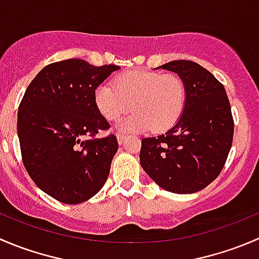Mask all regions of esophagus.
<instances>
[{"instance_id":"34e87169","label":"esophagus","mask_w":259,"mask_h":259,"mask_svg":"<svg viewBox=\"0 0 259 259\" xmlns=\"http://www.w3.org/2000/svg\"><path fill=\"white\" fill-rule=\"evenodd\" d=\"M116 138H117V142H119V144H122V142H124V140H125L126 135L122 134V133H117Z\"/></svg>"}]
</instances>
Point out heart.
<instances>
[{"instance_id": "1", "label": "heart", "mask_w": 259, "mask_h": 259, "mask_svg": "<svg viewBox=\"0 0 259 259\" xmlns=\"http://www.w3.org/2000/svg\"><path fill=\"white\" fill-rule=\"evenodd\" d=\"M95 102L102 116L110 121L134 110L121 120L119 127L125 132L149 129L163 133L180 120L186 105V86L175 73L157 71L125 72L115 78L114 84L105 82L95 91Z\"/></svg>"}]
</instances>
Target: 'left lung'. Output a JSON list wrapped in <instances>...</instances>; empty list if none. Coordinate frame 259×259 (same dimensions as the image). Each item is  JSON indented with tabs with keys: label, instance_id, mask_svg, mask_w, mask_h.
Here are the masks:
<instances>
[{
	"label": "left lung",
	"instance_id": "obj_1",
	"mask_svg": "<svg viewBox=\"0 0 259 259\" xmlns=\"http://www.w3.org/2000/svg\"><path fill=\"white\" fill-rule=\"evenodd\" d=\"M160 68L183 79L186 105L177 124L162 135L144 138L140 164L163 190L193 193L223 170L234 135V120L224 86L191 60H172Z\"/></svg>",
	"mask_w": 259,
	"mask_h": 259
}]
</instances>
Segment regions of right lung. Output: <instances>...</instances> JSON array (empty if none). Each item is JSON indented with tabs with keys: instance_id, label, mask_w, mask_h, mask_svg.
Listing matches in <instances>:
<instances>
[{
	"instance_id": "right-lung-1",
	"label": "right lung",
	"mask_w": 259,
	"mask_h": 259,
	"mask_svg": "<svg viewBox=\"0 0 259 259\" xmlns=\"http://www.w3.org/2000/svg\"><path fill=\"white\" fill-rule=\"evenodd\" d=\"M117 69L77 58L52 63L36 74L20 102L22 162L35 185L58 201H87L109 177L119 144L114 134L96 138L110 124L97 109L95 91Z\"/></svg>"
}]
</instances>
